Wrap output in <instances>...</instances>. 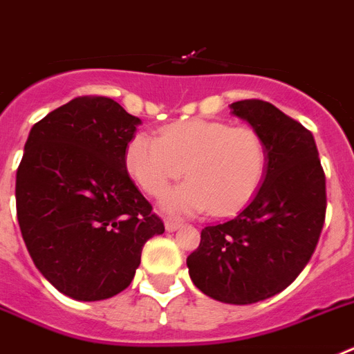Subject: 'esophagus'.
Returning a JSON list of instances; mask_svg holds the SVG:
<instances>
[{
    "label": "esophagus",
    "mask_w": 354,
    "mask_h": 354,
    "mask_svg": "<svg viewBox=\"0 0 354 354\" xmlns=\"http://www.w3.org/2000/svg\"><path fill=\"white\" fill-rule=\"evenodd\" d=\"M180 226L181 224L178 223V221H165V230H167V232H176Z\"/></svg>",
    "instance_id": "obj_1"
}]
</instances>
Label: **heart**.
I'll return each mask as SVG.
<instances>
[{
	"label": "heart",
	"mask_w": 354,
	"mask_h": 354,
	"mask_svg": "<svg viewBox=\"0 0 354 354\" xmlns=\"http://www.w3.org/2000/svg\"><path fill=\"white\" fill-rule=\"evenodd\" d=\"M130 176L146 194L160 198L173 181H187L165 196L164 212L230 215L253 198L266 171V147L251 128L189 119L162 130L160 139L133 135L124 149Z\"/></svg>",
	"instance_id": "1"
}]
</instances>
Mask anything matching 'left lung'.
Masks as SVG:
<instances>
[{"label":"left lung","instance_id":"obj_1","mask_svg":"<svg viewBox=\"0 0 354 354\" xmlns=\"http://www.w3.org/2000/svg\"><path fill=\"white\" fill-rule=\"evenodd\" d=\"M266 147V178L232 221L207 226L187 258L192 283L228 305H251L287 288L310 262L326 215V178L313 135L274 104H230Z\"/></svg>","mask_w":354,"mask_h":354}]
</instances>
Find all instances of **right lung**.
Segmentation results:
<instances>
[{"mask_svg":"<svg viewBox=\"0 0 354 354\" xmlns=\"http://www.w3.org/2000/svg\"><path fill=\"white\" fill-rule=\"evenodd\" d=\"M140 119L110 97L82 96L33 124L15 176V207L35 267L76 301L131 283L164 223L126 171Z\"/></svg>","mask_w":354,"mask_h":354,"instance_id":"obj_1","label":"right lung"}]
</instances>
